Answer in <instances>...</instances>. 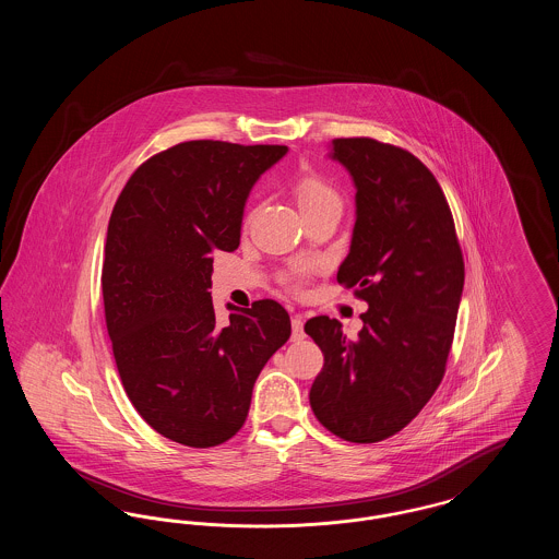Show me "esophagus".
Segmentation results:
<instances>
[{"label":"esophagus","mask_w":559,"mask_h":559,"mask_svg":"<svg viewBox=\"0 0 559 559\" xmlns=\"http://www.w3.org/2000/svg\"><path fill=\"white\" fill-rule=\"evenodd\" d=\"M306 337L304 333V320L301 317H293L292 319V340L293 342H301Z\"/></svg>","instance_id":"1"}]
</instances>
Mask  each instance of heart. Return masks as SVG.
I'll list each match as a JSON object with an SVG mask.
<instances>
[{"mask_svg":"<svg viewBox=\"0 0 559 559\" xmlns=\"http://www.w3.org/2000/svg\"><path fill=\"white\" fill-rule=\"evenodd\" d=\"M295 197L301 213L320 210V207H342V199L337 190L319 176L301 178L295 187Z\"/></svg>","mask_w":559,"mask_h":559,"instance_id":"b5f03b06","label":"heart"}]
</instances>
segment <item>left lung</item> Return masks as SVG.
Listing matches in <instances>:
<instances>
[{"label":"left lung","mask_w":559,"mask_h":559,"mask_svg":"<svg viewBox=\"0 0 559 559\" xmlns=\"http://www.w3.org/2000/svg\"><path fill=\"white\" fill-rule=\"evenodd\" d=\"M329 157L356 188V222L337 281L369 304L358 340L329 317L306 322L324 367L310 406L347 442L408 426L433 396L451 352L465 267L447 197L421 160L371 138H337Z\"/></svg>","instance_id":"8db88e82"}]
</instances>
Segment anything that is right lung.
<instances>
[{"label": "right lung", "mask_w": 559, "mask_h": 559, "mask_svg": "<svg viewBox=\"0 0 559 559\" xmlns=\"http://www.w3.org/2000/svg\"><path fill=\"white\" fill-rule=\"evenodd\" d=\"M287 146L176 144L142 163L108 219L103 297L123 388L160 436L210 449L239 431L255 379L287 344V310L260 299L217 322L215 249L235 251L251 188Z\"/></svg>", "instance_id": "1"}]
</instances>
